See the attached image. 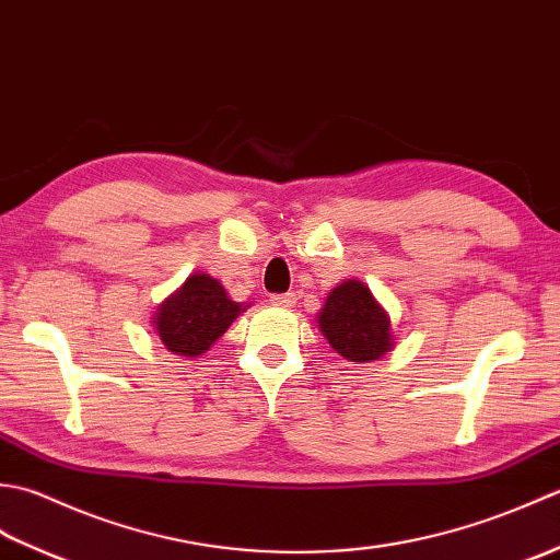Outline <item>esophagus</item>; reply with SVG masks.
<instances>
[{
    "instance_id": "esophagus-1",
    "label": "esophagus",
    "mask_w": 560,
    "mask_h": 560,
    "mask_svg": "<svg viewBox=\"0 0 560 560\" xmlns=\"http://www.w3.org/2000/svg\"><path fill=\"white\" fill-rule=\"evenodd\" d=\"M295 301H299V295L295 293H279V295H271V303L277 307H293Z\"/></svg>"
}]
</instances>
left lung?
Masks as SVG:
<instances>
[{
	"label": "left lung",
	"instance_id": "8db88e82",
	"mask_svg": "<svg viewBox=\"0 0 560 560\" xmlns=\"http://www.w3.org/2000/svg\"><path fill=\"white\" fill-rule=\"evenodd\" d=\"M315 319L329 347L347 361L371 363L395 349L387 311L359 279H347L331 289Z\"/></svg>",
	"mask_w": 560,
	"mask_h": 560
}]
</instances>
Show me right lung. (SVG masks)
I'll use <instances>...</instances> for the list:
<instances>
[{"mask_svg":"<svg viewBox=\"0 0 560 560\" xmlns=\"http://www.w3.org/2000/svg\"><path fill=\"white\" fill-rule=\"evenodd\" d=\"M247 307V303H235L219 279L195 271L159 305L151 327L175 355L199 359Z\"/></svg>","mask_w":560,"mask_h":560,"instance_id":"add662e5","label":"right lung"}]
</instances>
